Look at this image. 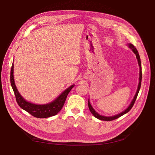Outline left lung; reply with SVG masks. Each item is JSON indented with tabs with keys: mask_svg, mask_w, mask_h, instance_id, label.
Here are the masks:
<instances>
[{
	"mask_svg": "<svg viewBox=\"0 0 155 155\" xmlns=\"http://www.w3.org/2000/svg\"><path fill=\"white\" fill-rule=\"evenodd\" d=\"M127 46H128L129 48H130L131 50L133 51V52L136 55V57H137V59L138 60V63L139 65V68H140V72H139V83H138V88H137V91L136 92L135 95L133 97V99L131 101V102L130 103L129 105L127 107V108H126V109H125L124 111H122L120 113L118 114H116L114 116H103L100 114L99 113H97V112L94 109V108L92 107V106L91 105V103H90V100L88 99V108H89V110H91V113L94 115V116H95L96 118L99 119L100 120H104V121H111V120H114L115 119H117L120 118V116L124 115L125 114L127 113V112L132 109L133 106L134 105V102L137 100V96L138 94V92L140 91V87H141V82H142V65H141V61H140V55L138 54V51L137 50L134 46L130 43H127Z\"/></svg>",
	"mask_w": 155,
	"mask_h": 155,
	"instance_id": "obj_1",
	"label": "left lung"
}]
</instances>
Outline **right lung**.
Returning a JSON list of instances; mask_svg holds the SVG:
<instances>
[{
	"instance_id": "right-lung-1",
	"label": "right lung",
	"mask_w": 155,
	"mask_h": 155,
	"mask_svg": "<svg viewBox=\"0 0 155 155\" xmlns=\"http://www.w3.org/2000/svg\"><path fill=\"white\" fill-rule=\"evenodd\" d=\"M13 72L14 64L13 61L10 73V82L18 105H19L21 109L38 118H49V117L57 114L61 110L68 93L75 85L74 84H73V85L70 86L67 89H65L61 94H60L59 96L56 97L52 101L46 104H34V103H31L26 100L21 95L19 92L18 91V89L15 85V81H14Z\"/></svg>"
}]
</instances>
